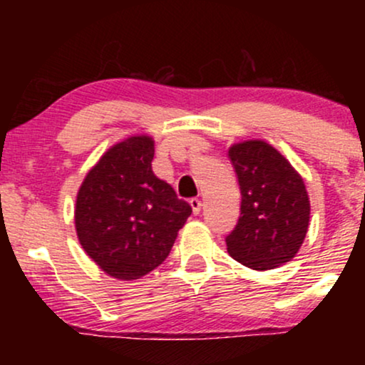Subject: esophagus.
Wrapping results in <instances>:
<instances>
[{
    "instance_id": "34e87169",
    "label": "esophagus",
    "mask_w": 365,
    "mask_h": 365,
    "mask_svg": "<svg viewBox=\"0 0 365 365\" xmlns=\"http://www.w3.org/2000/svg\"><path fill=\"white\" fill-rule=\"evenodd\" d=\"M190 206H192V211H194V215H199L200 209H202V202L194 197V199H190Z\"/></svg>"
}]
</instances>
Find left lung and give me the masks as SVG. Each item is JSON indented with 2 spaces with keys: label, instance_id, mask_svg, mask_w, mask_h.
Segmentation results:
<instances>
[{
  "label": "left lung",
  "instance_id": "left-lung-1",
  "mask_svg": "<svg viewBox=\"0 0 365 365\" xmlns=\"http://www.w3.org/2000/svg\"><path fill=\"white\" fill-rule=\"evenodd\" d=\"M240 187V217L225 238L228 254L252 269H273L299 252L309 228L305 185L269 144L249 140L228 150Z\"/></svg>",
  "mask_w": 365,
  "mask_h": 365
}]
</instances>
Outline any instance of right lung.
<instances>
[{
  "label": "right lung",
  "mask_w": 365,
  "mask_h": 365,
  "mask_svg": "<svg viewBox=\"0 0 365 365\" xmlns=\"http://www.w3.org/2000/svg\"><path fill=\"white\" fill-rule=\"evenodd\" d=\"M153 158L150 137H130L99 159L78 190V240L113 278L139 279L158 267L192 215L190 204L153 173Z\"/></svg>",
  "instance_id": "obj_1"
}]
</instances>
